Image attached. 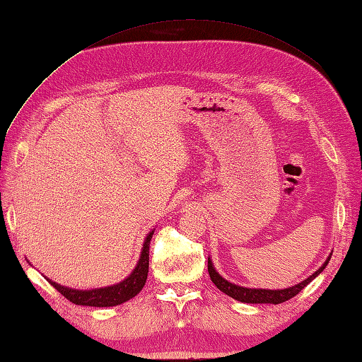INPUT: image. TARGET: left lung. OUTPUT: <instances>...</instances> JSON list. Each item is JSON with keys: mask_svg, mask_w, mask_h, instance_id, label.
<instances>
[{"mask_svg": "<svg viewBox=\"0 0 362 362\" xmlns=\"http://www.w3.org/2000/svg\"><path fill=\"white\" fill-rule=\"evenodd\" d=\"M329 258H332V253H329V257L324 261V264H322L313 275H310L308 279H305L303 281L294 284V286H289V288H284V289L245 288V286H240V284H235L232 281L226 280L224 276H222L216 271V269H214L213 261L210 259V257H209V274H210L211 281L216 284V288L219 291L224 292V294H227L228 297L238 300V302H243V303H272V305H279V303L286 302V300L297 296L298 292L306 286V284L316 279V276L327 267Z\"/></svg>", "mask_w": 362, "mask_h": 362, "instance_id": "left-lung-1", "label": "left lung"}]
</instances>
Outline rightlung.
I'll return each instance as SVG.
<instances>
[{"label":"right lung","mask_w":362,"mask_h":362,"mask_svg":"<svg viewBox=\"0 0 362 362\" xmlns=\"http://www.w3.org/2000/svg\"><path fill=\"white\" fill-rule=\"evenodd\" d=\"M153 232H156V228L151 230L148 236L144 238L140 258H138L134 271L130 272L124 280L119 283H115V284H112V286L93 288V289H74V288L62 286V284L49 280L48 276H45V279L48 280L65 298H68L70 302H73L76 305L98 306V308H104V306H117V305L124 303V302H127V300L134 298L138 292L143 289L146 279H148L149 244H151Z\"/></svg>","instance_id":"obj_1"}]
</instances>
